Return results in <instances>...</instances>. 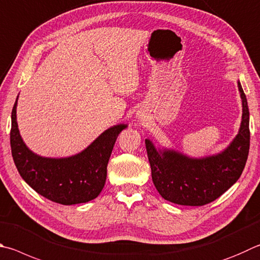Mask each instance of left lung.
I'll use <instances>...</instances> for the list:
<instances>
[{"mask_svg":"<svg viewBox=\"0 0 260 260\" xmlns=\"http://www.w3.org/2000/svg\"><path fill=\"white\" fill-rule=\"evenodd\" d=\"M242 120L239 133L220 153L190 158L174 150H157L145 140L151 175L165 200L181 206H204L216 200L238 181L247 162L250 146L249 108L241 84Z\"/></svg>","mask_w":260,"mask_h":260,"instance_id":"1","label":"left lung"}]
</instances>
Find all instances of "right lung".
I'll return each mask as SVG.
<instances>
[{
	"instance_id": "add662e5",
	"label": "right lung",
	"mask_w": 260,
	"mask_h": 260,
	"mask_svg": "<svg viewBox=\"0 0 260 260\" xmlns=\"http://www.w3.org/2000/svg\"><path fill=\"white\" fill-rule=\"evenodd\" d=\"M17 100L11 112L10 144L13 161L23 181L39 194L60 205L95 199L105 186L108 161L116 140L127 125L110 127L81 153L72 157H41L27 148L19 133Z\"/></svg>"
}]
</instances>
